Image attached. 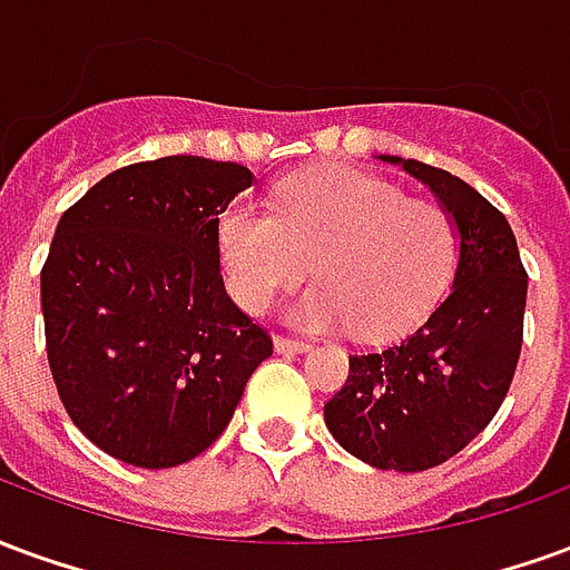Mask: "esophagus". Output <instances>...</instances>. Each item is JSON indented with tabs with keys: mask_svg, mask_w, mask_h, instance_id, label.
Listing matches in <instances>:
<instances>
[{
	"mask_svg": "<svg viewBox=\"0 0 570 570\" xmlns=\"http://www.w3.org/2000/svg\"><path fill=\"white\" fill-rule=\"evenodd\" d=\"M308 347V342H298V338H284V335L274 338V351L277 354H305Z\"/></svg>",
	"mask_w": 570,
	"mask_h": 570,
	"instance_id": "1",
	"label": "esophagus"
}]
</instances>
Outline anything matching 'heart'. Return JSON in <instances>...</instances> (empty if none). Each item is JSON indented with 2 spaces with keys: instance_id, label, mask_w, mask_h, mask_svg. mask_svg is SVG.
Here are the masks:
<instances>
[{
  "instance_id": "b5f03b06",
  "label": "heart",
  "mask_w": 570,
  "mask_h": 570,
  "mask_svg": "<svg viewBox=\"0 0 570 570\" xmlns=\"http://www.w3.org/2000/svg\"><path fill=\"white\" fill-rule=\"evenodd\" d=\"M228 296L262 314L308 274L321 281L289 308L302 330L391 338L428 314L452 281L458 228L428 200L379 176L321 167L274 186L272 210L228 204L216 219Z\"/></svg>"
}]
</instances>
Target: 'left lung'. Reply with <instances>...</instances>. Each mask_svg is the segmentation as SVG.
I'll use <instances>...</instances> for the list:
<instances>
[{
	"label": "left lung",
	"instance_id": "8db88e82",
	"mask_svg": "<svg viewBox=\"0 0 570 570\" xmlns=\"http://www.w3.org/2000/svg\"><path fill=\"white\" fill-rule=\"evenodd\" d=\"M433 191L458 228L452 289L396 345L354 354L323 406L338 445L363 464L419 473L449 461L489 424L522 351L528 274L498 207L449 170L379 155Z\"/></svg>",
	"mask_w": 570,
	"mask_h": 570
}]
</instances>
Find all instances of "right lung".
Returning <instances> with one entry per match:
<instances>
[{
    "label": "right lung",
    "mask_w": 570,
    "mask_h": 570,
    "mask_svg": "<svg viewBox=\"0 0 570 570\" xmlns=\"http://www.w3.org/2000/svg\"><path fill=\"white\" fill-rule=\"evenodd\" d=\"M253 183L244 164L170 155L109 174L57 223L42 268L51 375L72 424L125 464L210 449L272 357L216 256V219Z\"/></svg>",
    "instance_id": "right-lung-1"
}]
</instances>
